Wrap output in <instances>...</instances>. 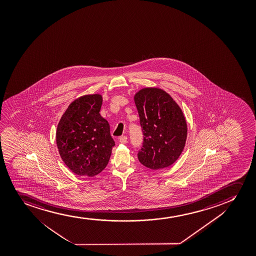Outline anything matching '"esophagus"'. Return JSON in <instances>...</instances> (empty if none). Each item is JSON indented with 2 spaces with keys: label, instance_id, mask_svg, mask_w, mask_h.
<instances>
[{
  "label": "esophagus",
  "instance_id": "1",
  "mask_svg": "<svg viewBox=\"0 0 256 256\" xmlns=\"http://www.w3.org/2000/svg\"><path fill=\"white\" fill-rule=\"evenodd\" d=\"M118 140H120V144H126L127 138L126 136H120V138H118Z\"/></svg>",
  "mask_w": 256,
  "mask_h": 256
}]
</instances>
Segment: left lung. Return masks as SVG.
I'll list each match as a JSON object with an SVG mask.
<instances>
[{
	"label": "left lung",
	"mask_w": 256,
	"mask_h": 256,
	"mask_svg": "<svg viewBox=\"0 0 256 256\" xmlns=\"http://www.w3.org/2000/svg\"><path fill=\"white\" fill-rule=\"evenodd\" d=\"M134 102L144 136L139 162L152 170L170 166L180 158L187 139L182 109L168 92L156 87L141 88Z\"/></svg>",
	"instance_id": "8db88e82"
}]
</instances>
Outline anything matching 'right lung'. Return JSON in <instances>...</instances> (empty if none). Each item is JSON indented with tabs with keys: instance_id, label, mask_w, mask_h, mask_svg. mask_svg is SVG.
Instances as JSON below:
<instances>
[{
	"instance_id": "obj_1",
	"label": "right lung",
	"mask_w": 256,
	"mask_h": 256,
	"mask_svg": "<svg viewBox=\"0 0 256 256\" xmlns=\"http://www.w3.org/2000/svg\"><path fill=\"white\" fill-rule=\"evenodd\" d=\"M102 96L86 94L74 100L60 120L56 144L66 166L78 176H94L108 163L114 141L100 114Z\"/></svg>"
}]
</instances>
